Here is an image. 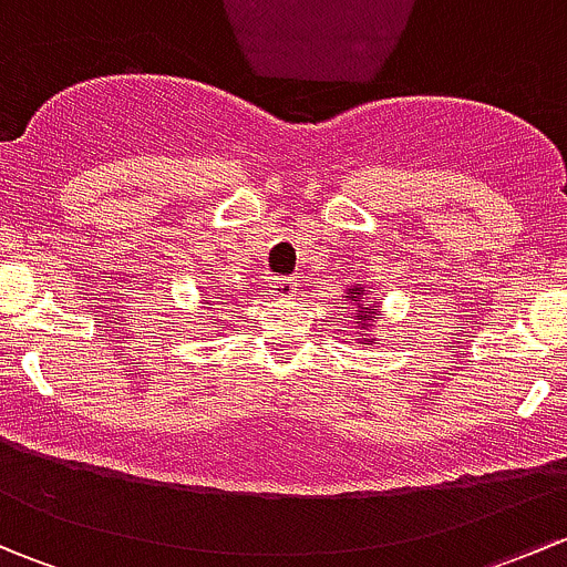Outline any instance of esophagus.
I'll use <instances>...</instances> for the list:
<instances>
[{"instance_id":"esophagus-1","label":"esophagus","mask_w":567,"mask_h":567,"mask_svg":"<svg viewBox=\"0 0 567 567\" xmlns=\"http://www.w3.org/2000/svg\"><path fill=\"white\" fill-rule=\"evenodd\" d=\"M296 290H299V279L293 277H274L271 282H268V293H271L274 299H290V296H296Z\"/></svg>"}]
</instances>
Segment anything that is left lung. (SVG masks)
<instances>
[{
  "instance_id": "obj_1",
  "label": "left lung",
  "mask_w": 567,
  "mask_h": 567,
  "mask_svg": "<svg viewBox=\"0 0 567 567\" xmlns=\"http://www.w3.org/2000/svg\"><path fill=\"white\" fill-rule=\"evenodd\" d=\"M359 296H362V290L348 288L346 301H353V305H357V310H351V323L357 326V329H368V326H373L375 310L370 305H359ZM362 342H364V346H373V340H368L364 334H362Z\"/></svg>"
}]
</instances>
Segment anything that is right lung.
I'll list each match as a JSON object with an SVG mask.
<instances>
[{"instance_id": "add662e5", "label": "right lung", "mask_w": 567, "mask_h": 567, "mask_svg": "<svg viewBox=\"0 0 567 567\" xmlns=\"http://www.w3.org/2000/svg\"><path fill=\"white\" fill-rule=\"evenodd\" d=\"M208 318H214V316H208Z\"/></svg>"}]
</instances>
